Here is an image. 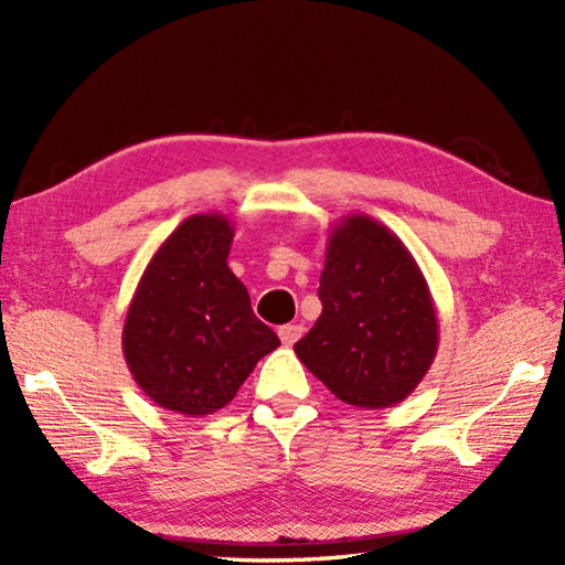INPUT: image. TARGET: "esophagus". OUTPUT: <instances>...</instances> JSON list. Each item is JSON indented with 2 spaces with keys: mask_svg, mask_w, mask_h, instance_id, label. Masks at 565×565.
Listing matches in <instances>:
<instances>
[{
  "mask_svg": "<svg viewBox=\"0 0 565 565\" xmlns=\"http://www.w3.org/2000/svg\"><path fill=\"white\" fill-rule=\"evenodd\" d=\"M301 334H303V326H281L279 328V338H281L284 344L298 342V340H301Z\"/></svg>",
  "mask_w": 565,
  "mask_h": 565,
  "instance_id": "34e87169",
  "label": "esophagus"
}]
</instances>
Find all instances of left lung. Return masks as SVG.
Instances as JSON below:
<instances>
[{"label": "left lung", "instance_id": "left-lung-1", "mask_svg": "<svg viewBox=\"0 0 565 565\" xmlns=\"http://www.w3.org/2000/svg\"><path fill=\"white\" fill-rule=\"evenodd\" d=\"M322 313L294 344L306 369L366 411L405 401L439 344L429 286L401 237L364 213L332 227L320 274Z\"/></svg>", "mask_w": 565, "mask_h": 565}]
</instances>
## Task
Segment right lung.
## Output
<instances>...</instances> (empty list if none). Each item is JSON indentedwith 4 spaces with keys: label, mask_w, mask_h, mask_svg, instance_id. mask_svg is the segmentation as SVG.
<instances>
[{
    "label": "right lung",
    "mask_w": 565,
    "mask_h": 565,
    "mask_svg": "<svg viewBox=\"0 0 565 565\" xmlns=\"http://www.w3.org/2000/svg\"><path fill=\"white\" fill-rule=\"evenodd\" d=\"M233 235L223 213L189 215L152 255L126 313L130 374L152 403L186 417L225 407L281 344L227 267Z\"/></svg>",
    "instance_id": "right-lung-1"
}]
</instances>
